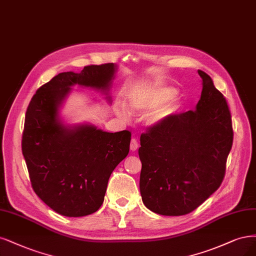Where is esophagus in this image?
I'll use <instances>...</instances> for the list:
<instances>
[{"label":"esophagus","mask_w":256,"mask_h":256,"mask_svg":"<svg viewBox=\"0 0 256 256\" xmlns=\"http://www.w3.org/2000/svg\"><path fill=\"white\" fill-rule=\"evenodd\" d=\"M138 148V144L136 142V138H132L131 142H130V150L131 152H136Z\"/></svg>","instance_id":"obj_1"}]
</instances>
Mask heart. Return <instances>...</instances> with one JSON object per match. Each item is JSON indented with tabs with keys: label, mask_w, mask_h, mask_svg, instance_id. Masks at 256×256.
<instances>
[{
	"label": "heart",
	"mask_w": 256,
	"mask_h": 256,
	"mask_svg": "<svg viewBox=\"0 0 256 256\" xmlns=\"http://www.w3.org/2000/svg\"><path fill=\"white\" fill-rule=\"evenodd\" d=\"M177 90L172 86H158L154 90L131 96L127 102V111L116 106L114 112L127 120L130 116H145L147 127H158L174 116L179 109V102L176 98Z\"/></svg>",
	"instance_id": "heart-1"
}]
</instances>
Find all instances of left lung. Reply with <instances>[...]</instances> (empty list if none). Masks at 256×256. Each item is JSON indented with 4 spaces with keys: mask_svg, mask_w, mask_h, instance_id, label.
Instances as JSON below:
<instances>
[{
    "mask_svg": "<svg viewBox=\"0 0 256 256\" xmlns=\"http://www.w3.org/2000/svg\"><path fill=\"white\" fill-rule=\"evenodd\" d=\"M202 78L192 111L174 114L140 136V192L152 212L164 216L190 213L218 190L233 143L231 113L212 78Z\"/></svg>",
    "mask_w": 256,
    "mask_h": 256,
    "instance_id": "left-lung-1",
    "label": "left lung"
}]
</instances>
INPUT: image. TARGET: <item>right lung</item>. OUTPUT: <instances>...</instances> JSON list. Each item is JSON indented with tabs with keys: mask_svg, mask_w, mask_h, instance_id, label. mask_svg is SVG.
I'll return each mask as SVG.
<instances>
[{
	"mask_svg": "<svg viewBox=\"0 0 256 256\" xmlns=\"http://www.w3.org/2000/svg\"><path fill=\"white\" fill-rule=\"evenodd\" d=\"M118 66H84L60 73L32 96L26 111L22 152L32 186L56 213L66 217L93 214L102 204L110 176L128 156L131 132H107L89 122L70 124L61 109L72 86L90 88L106 96Z\"/></svg>",
	"mask_w": 256,
	"mask_h": 256,
	"instance_id": "right-lung-1",
	"label": "right lung"
}]
</instances>
